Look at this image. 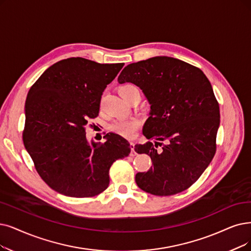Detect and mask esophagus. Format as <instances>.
Here are the masks:
<instances>
[{
	"label": "esophagus",
	"instance_id": "obj_1",
	"mask_svg": "<svg viewBox=\"0 0 251 251\" xmlns=\"http://www.w3.org/2000/svg\"><path fill=\"white\" fill-rule=\"evenodd\" d=\"M129 145H131V155L135 156L137 153L135 151V143L134 142H129Z\"/></svg>",
	"mask_w": 251,
	"mask_h": 251
}]
</instances>
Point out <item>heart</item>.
<instances>
[{
	"mask_svg": "<svg viewBox=\"0 0 251 251\" xmlns=\"http://www.w3.org/2000/svg\"><path fill=\"white\" fill-rule=\"evenodd\" d=\"M118 92L126 102H129L133 98H141V91L134 83H126L119 87ZM140 120L133 118L127 120H116L110 125V129L119 136L125 138H132L137 129L140 127Z\"/></svg>",
	"mask_w": 251,
	"mask_h": 251,
	"instance_id": "obj_1",
	"label": "heart"
}]
</instances>
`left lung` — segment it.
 <instances>
[{"label":"left lung","mask_w":251,"mask_h":251,"mask_svg":"<svg viewBox=\"0 0 251 251\" xmlns=\"http://www.w3.org/2000/svg\"><path fill=\"white\" fill-rule=\"evenodd\" d=\"M119 83L132 82L151 104L143 134L155 143L136 145L151 157L147 172L136 174L137 185L154 196H172L192 186L216 152L219 105L201 69L180 59L156 56L127 65ZM166 141L163 151L154 148Z\"/></svg>","instance_id":"obj_1"}]
</instances>
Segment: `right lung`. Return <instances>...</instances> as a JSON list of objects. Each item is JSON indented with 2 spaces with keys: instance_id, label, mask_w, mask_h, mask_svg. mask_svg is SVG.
<instances>
[{
  "instance_id": "add662e5",
  "label": "right lung",
  "mask_w": 251,
  "mask_h": 251,
  "mask_svg": "<svg viewBox=\"0 0 251 251\" xmlns=\"http://www.w3.org/2000/svg\"><path fill=\"white\" fill-rule=\"evenodd\" d=\"M124 65L70 57L49 67L29 88L24 144L40 177L55 192L73 198L100 195L109 185L110 167L131 152L119 135L107 134V141L93 145L85 137L104 89Z\"/></svg>"
}]
</instances>
